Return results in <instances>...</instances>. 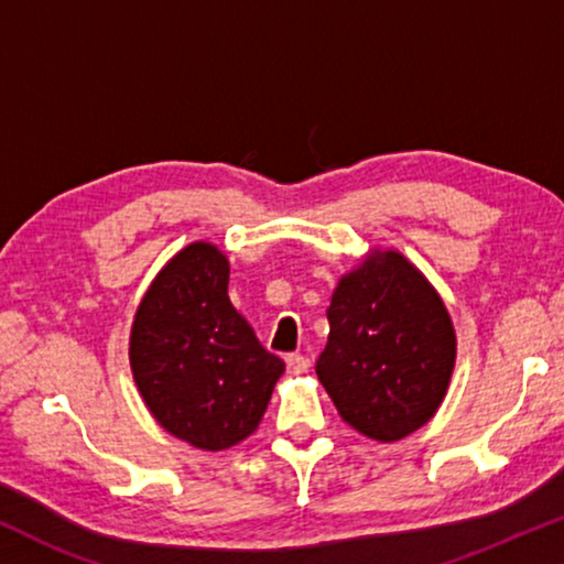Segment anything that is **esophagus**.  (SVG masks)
Masks as SVG:
<instances>
[{"label":"esophagus","instance_id":"esophagus-1","mask_svg":"<svg viewBox=\"0 0 564 564\" xmlns=\"http://www.w3.org/2000/svg\"><path fill=\"white\" fill-rule=\"evenodd\" d=\"M285 368H289L291 376H301V372H306L308 368H312V360L306 358V355H289L285 358Z\"/></svg>","mask_w":564,"mask_h":564}]
</instances>
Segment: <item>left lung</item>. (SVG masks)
I'll use <instances>...</instances> for the list:
<instances>
[{
	"mask_svg": "<svg viewBox=\"0 0 564 564\" xmlns=\"http://www.w3.org/2000/svg\"><path fill=\"white\" fill-rule=\"evenodd\" d=\"M316 376L352 430L395 442L440 409L457 339L444 301L395 250H370L343 275L327 308Z\"/></svg>",
	"mask_w": 564,
	"mask_h": 564,
	"instance_id": "8db88e82",
	"label": "left lung"
}]
</instances>
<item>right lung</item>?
<instances>
[{
  "mask_svg": "<svg viewBox=\"0 0 564 564\" xmlns=\"http://www.w3.org/2000/svg\"><path fill=\"white\" fill-rule=\"evenodd\" d=\"M217 245L176 252L142 296L130 335L134 386L173 437L219 452L258 430L285 365L227 296Z\"/></svg>",
  "mask_w": 564,
  "mask_h": 564,
  "instance_id": "obj_1",
  "label": "right lung"
}]
</instances>
